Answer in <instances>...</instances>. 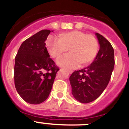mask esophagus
<instances>
[{
    "instance_id": "esophagus-1",
    "label": "esophagus",
    "mask_w": 129,
    "mask_h": 129,
    "mask_svg": "<svg viewBox=\"0 0 129 129\" xmlns=\"http://www.w3.org/2000/svg\"><path fill=\"white\" fill-rule=\"evenodd\" d=\"M68 72L70 74H71L72 73V71H71V70H69Z\"/></svg>"
}]
</instances>
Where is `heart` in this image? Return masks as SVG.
I'll list each match as a JSON object with an SVG mask.
<instances>
[{
    "instance_id": "heart-1",
    "label": "heart",
    "mask_w": 129,
    "mask_h": 129,
    "mask_svg": "<svg viewBox=\"0 0 129 129\" xmlns=\"http://www.w3.org/2000/svg\"><path fill=\"white\" fill-rule=\"evenodd\" d=\"M47 48L50 55L58 58L69 49V54L58 58V66L66 69H74L79 66H84L92 62L97 55L98 43L92 35H86L80 31L64 33L60 39L49 37L47 40Z\"/></svg>"
}]
</instances>
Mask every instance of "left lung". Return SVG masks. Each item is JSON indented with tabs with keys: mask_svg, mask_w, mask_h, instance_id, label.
<instances>
[{
	"mask_svg": "<svg viewBox=\"0 0 129 129\" xmlns=\"http://www.w3.org/2000/svg\"><path fill=\"white\" fill-rule=\"evenodd\" d=\"M95 35L100 44L96 58L89 66L75 71L69 77L72 95L82 103L93 102L102 94L114 68V50L112 45L100 34Z\"/></svg>",
	"mask_w": 129,
	"mask_h": 129,
	"instance_id": "left-lung-1",
	"label": "left lung"
}]
</instances>
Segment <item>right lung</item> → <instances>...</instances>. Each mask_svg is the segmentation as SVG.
Returning <instances> with one entry per match:
<instances>
[{
  "label": "right lung",
  "instance_id": "1",
  "mask_svg": "<svg viewBox=\"0 0 129 129\" xmlns=\"http://www.w3.org/2000/svg\"><path fill=\"white\" fill-rule=\"evenodd\" d=\"M50 32L42 30L26 39L15 57V87L21 98L30 104H40L48 98L59 70L45 47Z\"/></svg>",
  "mask_w": 129,
  "mask_h": 129
}]
</instances>
